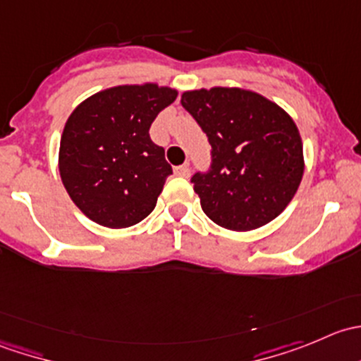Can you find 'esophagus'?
I'll return each mask as SVG.
<instances>
[{
    "instance_id": "34e87169",
    "label": "esophagus",
    "mask_w": 361,
    "mask_h": 361,
    "mask_svg": "<svg viewBox=\"0 0 361 361\" xmlns=\"http://www.w3.org/2000/svg\"><path fill=\"white\" fill-rule=\"evenodd\" d=\"M174 174H176V176L188 178V176H190V167H188V164H183V166H176V167H174Z\"/></svg>"
}]
</instances>
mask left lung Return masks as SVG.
<instances>
[{
  "label": "left lung",
  "mask_w": 361,
  "mask_h": 361,
  "mask_svg": "<svg viewBox=\"0 0 361 361\" xmlns=\"http://www.w3.org/2000/svg\"><path fill=\"white\" fill-rule=\"evenodd\" d=\"M181 104L211 145L209 171L192 176L204 213L238 232L279 216L304 174L302 140L292 116L239 87L187 90Z\"/></svg>",
  "instance_id": "left-lung-1"
}]
</instances>
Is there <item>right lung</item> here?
Instances as JSON below:
<instances>
[{"label": "right lung", "mask_w": 361, "mask_h": 361, "mask_svg": "<svg viewBox=\"0 0 361 361\" xmlns=\"http://www.w3.org/2000/svg\"><path fill=\"white\" fill-rule=\"evenodd\" d=\"M176 96L178 90L157 83L118 85L73 110L61 136L59 173L87 218L126 228L154 211L173 169L148 130Z\"/></svg>", "instance_id": "add662e5"}]
</instances>
